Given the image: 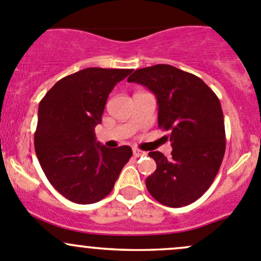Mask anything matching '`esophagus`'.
Here are the masks:
<instances>
[{
	"instance_id": "34e87169",
	"label": "esophagus",
	"mask_w": 261,
	"mask_h": 261,
	"mask_svg": "<svg viewBox=\"0 0 261 261\" xmlns=\"http://www.w3.org/2000/svg\"><path fill=\"white\" fill-rule=\"evenodd\" d=\"M146 152L144 151H141V149H138V148H134L133 149V156L134 157H142V156H146Z\"/></svg>"
}]
</instances>
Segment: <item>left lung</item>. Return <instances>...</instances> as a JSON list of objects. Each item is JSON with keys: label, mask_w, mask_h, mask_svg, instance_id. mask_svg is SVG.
Instances as JSON below:
<instances>
[{"label": "left lung", "mask_w": 261, "mask_h": 261, "mask_svg": "<svg viewBox=\"0 0 261 261\" xmlns=\"http://www.w3.org/2000/svg\"><path fill=\"white\" fill-rule=\"evenodd\" d=\"M128 82L153 92L159 127L170 130L171 157L159 151L148 153L157 169L146 179L147 190L167 207L195 202L212 185L226 151L223 113L217 95L199 77L170 64L136 69Z\"/></svg>", "instance_id": "obj_1"}]
</instances>
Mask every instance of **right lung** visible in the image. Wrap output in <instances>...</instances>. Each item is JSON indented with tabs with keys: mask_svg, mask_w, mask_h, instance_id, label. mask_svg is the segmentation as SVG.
Segmentation results:
<instances>
[{
	"mask_svg": "<svg viewBox=\"0 0 261 261\" xmlns=\"http://www.w3.org/2000/svg\"><path fill=\"white\" fill-rule=\"evenodd\" d=\"M129 73L132 69H81L59 80L40 101L35 152L46 179L71 202L101 200L129 161V146L108 148L95 137L108 96Z\"/></svg>",
	"mask_w": 261,
	"mask_h": 261,
	"instance_id": "1",
	"label": "right lung"
}]
</instances>
